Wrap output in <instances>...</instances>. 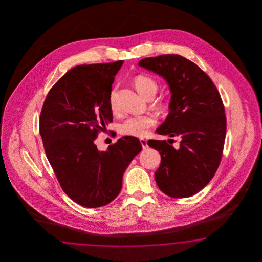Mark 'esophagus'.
Here are the masks:
<instances>
[{"label":"esophagus","instance_id":"1","mask_svg":"<svg viewBox=\"0 0 262 262\" xmlns=\"http://www.w3.org/2000/svg\"><path fill=\"white\" fill-rule=\"evenodd\" d=\"M140 143H141V145H142V148L144 149V150L148 148V143H147V140H146V139L141 138V139H140Z\"/></svg>","mask_w":262,"mask_h":262}]
</instances>
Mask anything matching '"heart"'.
<instances>
[{"mask_svg": "<svg viewBox=\"0 0 262 262\" xmlns=\"http://www.w3.org/2000/svg\"><path fill=\"white\" fill-rule=\"evenodd\" d=\"M134 83L137 91L145 98L150 99L157 93L159 84L156 79L148 75H137L134 79ZM108 103L112 112L118 111L117 102V88H113L110 92ZM160 107L164 104L160 103ZM156 124V118L151 114H145L140 116H133L125 120L119 125V133L121 135L134 137H144L148 134V130Z\"/></svg>", "mask_w": 262, "mask_h": 262, "instance_id": "heart-1", "label": "heart"}]
</instances>
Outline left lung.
Wrapping results in <instances>:
<instances>
[{"label":"left lung","mask_w":262,"mask_h":262,"mask_svg":"<svg viewBox=\"0 0 262 262\" xmlns=\"http://www.w3.org/2000/svg\"><path fill=\"white\" fill-rule=\"evenodd\" d=\"M138 65L163 77L171 89L170 112L157 133L182 137L179 150L166 140L148 141L161 156L156 182L172 198L190 197L210 182L221 162L227 130L221 96L206 73L183 56L147 57Z\"/></svg>","instance_id":"obj_1"}]
</instances>
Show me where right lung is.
<instances>
[{"instance_id": "obj_1", "label": "right lung", "mask_w": 262, "mask_h": 262, "mask_svg": "<svg viewBox=\"0 0 262 262\" xmlns=\"http://www.w3.org/2000/svg\"><path fill=\"white\" fill-rule=\"evenodd\" d=\"M123 60L79 65L50 89L40 113L39 133L48 160L65 194L95 208L119 195L123 174L142 150L138 138L123 136L98 151L99 133L112 122L108 96Z\"/></svg>"}]
</instances>
